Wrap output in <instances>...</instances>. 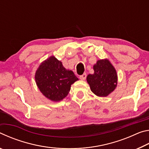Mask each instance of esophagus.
<instances>
[{
    "mask_svg": "<svg viewBox=\"0 0 149 149\" xmlns=\"http://www.w3.org/2000/svg\"><path fill=\"white\" fill-rule=\"evenodd\" d=\"M86 77H87V74H84L82 75H81L79 76V79L81 80H85V79H86Z\"/></svg>",
    "mask_w": 149,
    "mask_h": 149,
    "instance_id": "1",
    "label": "esophagus"
}]
</instances>
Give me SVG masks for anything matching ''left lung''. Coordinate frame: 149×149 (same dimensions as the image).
<instances>
[{"label": "left lung", "mask_w": 149, "mask_h": 149, "mask_svg": "<svg viewBox=\"0 0 149 149\" xmlns=\"http://www.w3.org/2000/svg\"><path fill=\"white\" fill-rule=\"evenodd\" d=\"M93 70L94 74H89L87 77L91 90L99 97H107L117 86L116 71L107 59L98 60L93 65Z\"/></svg>", "instance_id": "1"}]
</instances>
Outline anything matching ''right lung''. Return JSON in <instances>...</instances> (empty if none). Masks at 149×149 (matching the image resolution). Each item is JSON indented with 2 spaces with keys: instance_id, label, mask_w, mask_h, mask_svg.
<instances>
[{
  "instance_id": "right-lung-1",
  "label": "right lung",
  "mask_w": 149,
  "mask_h": 149,
  "mask_svg": "<svg viewBox=\"0 0 149 149\" xmlns=\"http://www.w3.org/2000/svg\"><path fill=\"white\" fill-rule=\"evenodd\" d=\"M35 78L42 95L54 102L64 99L70 92L71 85L78 80L74 72L65 69L54 56L41 63Z\"/></svg>"
}]
</instances>
